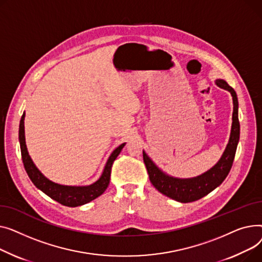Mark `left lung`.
I'll return each mask as SVG.
<instances>
[{
  "mask_svg": "<svg viewBox=\"0 0 262 262\" xmlns=\"http://www.w3.org/2000/svg\"><path fill=\"white\" fill-rule=\"evenodd\" d=\"M214 82H216L219 88L229 92L233 97L234 104L233 122L232 129H230L229 140L222 157L216 165L212 166L209 170L205 171L204 173L194 178H174L165 173L143 150L144 163L146 165L152 185L161 193L181 203L196 201V200L208 194L214 188H217L227 177L234 162L235 153L240 137V124L238 119V98L235 90L232 86H229L225 80L217 79Z\"/></svg>",
  "mask_w": 262,
  "mask_h": 262,
  "instance_id": "8db88e82",
  "label": "left lung"
}]
</instances>
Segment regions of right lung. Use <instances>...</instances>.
Wrapping results in <instances>:
<instances>
[{
    "label": "right lung",
    "instance_id": "right-lung-1",
    "mask_svg": "<svg viewBox=\"0 0 262 262\" xmlns=\"http://www.w3.org/2000/svg\"><path fill=\"white\" fill-rule=\"evenodd\" d=\"M24 118H25V113H23L21 117L20 127H19V142L21 147L22 161L29 179L32 180L34 185L38 189H40L46 195H49L50 198L59 202L60 204L69 206V207H76V206L86 204L91 201H93L94 199L98 198L104 192V190L106 189L107 186H109V183H110L111 168H112L113 162L118 157L121 149L125 147L126 143L119 145L111 153V156L109 157V159H107L105 163L101 176L93 184H91V185H85V186L61 185V184L55 183L46 178L37 168L32 158L29 157L27 147H26V142H25Z\"/></svg>",
    "mask_w": 262,
    "mask_h": 262
}]
</instances>
